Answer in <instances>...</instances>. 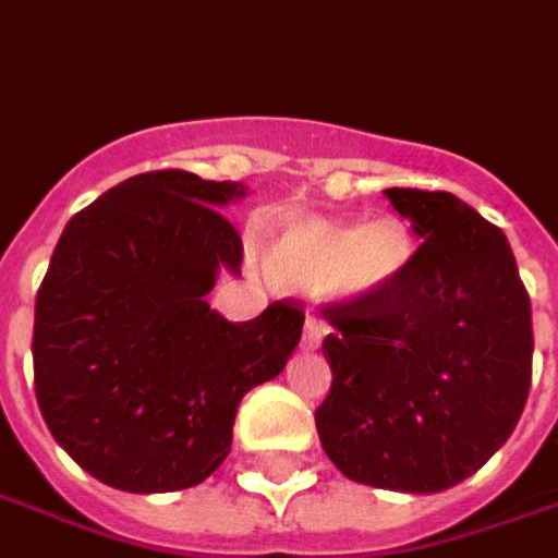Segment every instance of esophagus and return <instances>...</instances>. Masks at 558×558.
I'll return each mask as SVG.
<instances>
[{"instance_id": "34e87169", "label": "esophagus", "mask_w": 558, "mask_h": 558, "mask_svg": "<svg viewBox=\"0 0 558 558\" xmlns=\"http://www.w3.org/2000/svg\"><path fill=\"white\" fill-rule=\"evenodd\" d=\"M330 327L325 322H318V318H305V330H303V350H318L322 347V340H325V333Z\"/></svg>"}]
</instances>
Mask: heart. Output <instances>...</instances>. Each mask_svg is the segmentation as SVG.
<instances>
[{
	"mask_svg": "<svg viewBox=\"0 0 558 558\" xmlns=\"http://www.w3.org/2000/svg\"><path fill=\"white\" fill-rule=\"evenodd\" d=\"M415 233L397 215H377L362 225L303 215L271 236L265 268L290 290L359 303L400 287L415 262Z\"/></svg>",
	"mask_w": 558,
	"mask_h": 558,
	"instance_id": "1",
	"label": "heart"
}]
</instances>
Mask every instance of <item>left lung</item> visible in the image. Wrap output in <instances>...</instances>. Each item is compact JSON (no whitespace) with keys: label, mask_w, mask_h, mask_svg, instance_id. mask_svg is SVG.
Returning a JSON list of instances; mask_svg holds the SVG:
<instances>
[{"label":"left lung","mask_w":558,"mask_h":558,"mask_svg":"<svg viewBox=\"0 0 558 558\" xmlns=\"http://www.w3.org/2000/svg\"><path fill=\"white\" fill-rule=\"evenodd\" d=\"M422 236L387 296L325 305L333 372L315 427L350 481L440 494L515 430L531 390V300L506 233L452 193L384 190Z\"/></svg>","instance_id":"1"}]
</instances>
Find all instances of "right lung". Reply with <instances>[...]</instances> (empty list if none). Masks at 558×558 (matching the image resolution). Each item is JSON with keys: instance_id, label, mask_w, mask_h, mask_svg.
<instances>
[{"instance_id": "right-lung-1", "label": "right lung", "mask_w": 558, "mask_h": 558, "mask_svg": "<svg viewBox=\"0 0 558 558\" xmlns=\"http://www.w3.org/2000/svg\"><path fill=\"white\" fill-rule=\"evenodd\" d=\"M236 181L146 171L77 211L39 283L34 380L43 418L84 472L171 494L215 472L240 400L278 377L305 315L268 305L228 322L206 296L240 275L243 240L218 211Z\"/></svg>"}]
</instances>
